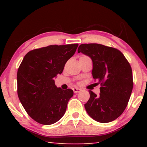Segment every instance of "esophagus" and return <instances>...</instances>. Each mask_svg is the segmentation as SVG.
Segmentation results:
<instances>
[{
  "instance_id": "1",
  "label": "esophagus",
  "mask_w": 147,
  "mask_h": 147,
  "mask_svg": "<svg viewBox=\"0 0 147 147\" xmlns=\"http://www.w3.org/2000/svg\"><path fill=\"white\" fill-rule=\"evenodd\" d=\"M73 89V91L74 93H79V92H80L82 89H80V88H74Z\"/></svg>"
}]
</instances>
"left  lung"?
<instances>
[{
  "label": "left lung",
  "mask_w": 147,
  "mask_h": 147,
  "mask_svg": "<svg viewBox=\"0 0 147 147\" xmlns=\"http://www.w3.org/2000/svg\"><path fill=\"white\" fill-rule=\"evenodd\" d=\"M78 53L90 57L92 75L101 86L99 95L89 91L90 98L84 104L87 113L99 123L115 120L127 106L132 91L130 63L120 51L100 44H82Z\"/></svg>",
  "instance_id": "obj_1"
}]
</instances>
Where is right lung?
Here are the masks:
<instances>
[{
	"label": "right lung",
	"mask_w": 147,
	"mask_h": 147,
	"mask_svg": "<svg viewBox=\"0 0 147 147\" xmlns=\"http://www.w3.org/2000/svg\"><path fill=\"white\" fill-rule=\"evenodd\" d=\"M78 46L49 45L32 50L24 56L17 71V94L23 108L35 121L49 125L65 113L73 91L57 88L54 79L62 73Z\"/></svg>",
	"instance_id": "obj_1"
}]
</instances>
